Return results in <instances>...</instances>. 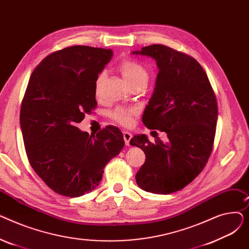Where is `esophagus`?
Segmentation results:
<instances>
[{
	"label": "esophagus",
	"instance_id": "obj_1",
	"mask_svg": "<svg viewBox=\"0 0 249 249\" xmlns=\"http://www.w3.org/2000/svg\"><path fill=\"white\" fill-rule=\"evenodd\" d=\"M123 138H124V141H125V144L127 146H129L130 145V140H131V138H132V134L128 132V131H124L123 132Z\"/></svg>",
	"mask_w": 249,
	"mask_h": 249
}]
</instances>
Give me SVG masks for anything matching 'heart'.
Here are the masks:
<instances>
[{"label": "heart", "mask_w": 249, "mask_h": 249, "mask_svg": "<svg viewBox=\"0 0 249 249\" xmlns=\"http://www.w3.org/2000/svg\"><path fill=\"white\" fill-rule=\"evenodd\" d=\"M119 70L123 74L125 80L132 88L142 83H147V80H148L147 71L141 63H139L135 59L124 58L119 64ZM104 77H105L104 71L99 72L96 76V80H95L96 94L99 93L100 86L102 81L104 80ZM134 113L135 111L133 109L117 107L109 113V116L113 121L119 123L123 126H129L132 123V116L134 115Z\"/></svg>", "instance_id": "obj_1"}]
</instances>
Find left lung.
Returning <instances> with one entry per match:
<instances>
[{
	"label": "left lung",
	"instance_id": "obj_1",
	"mask_svg": "<svg viewBox=\"0 0 249 249\" xmlns=\"http://www.w3.org/2000/svg\"><path fill=\"white\" fill-rule=\"evenodd\" d=\"M132 53L158 64L155 89L142 122L168 138L165 143L159 137L152 143L144 134L131 138L130 145L146 156L135 179L146 192L172 194L197 178L210 158L218 119L216 96L206 71L192 56L161 44Z\"/></svg>",
	"mask_w": 249,
	"mask_h": 249
}]
</instances>
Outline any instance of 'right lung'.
Listing matches in <instances>:
<instances>
[{"label":"right lung","instance_id":"right-lung-1","mask_svg":"<svg viewBox=\"0 0 249 249\" xmlns=\"http://www.w3.org/2000/svg\"><path fill=\"white\" fill-rule=\"evenodd\" d=\"M111 49L75 45L52 52L33 71L21 105L20 126L28 160L45 184L65 197L96 189L104 167L124 147L119 128L97 135L76 127L97 107L95 80Z\"/></svg>","mask_w":249,"mask_h":249}]
</instances>
